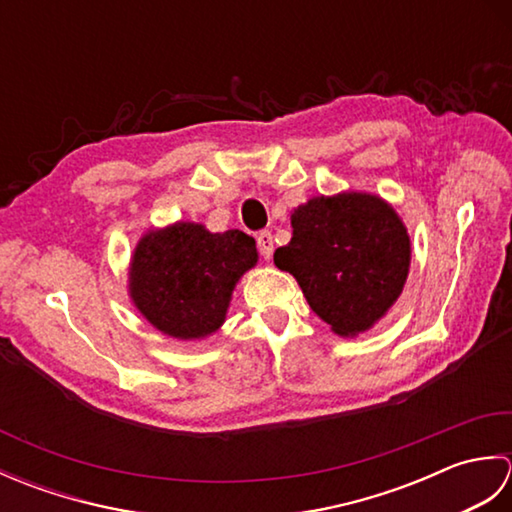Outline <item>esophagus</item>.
Instances as JSON below:
<instances>
[{"label": "esophagus", "instance_id": "1", "mask_svg": "<svg viewBox=\"0 0 512 512\" xmlns=\"http://www.w3.org/2000/svg\"><path fill=\"white\" fill-rule=\"evenodd\" d=\"M257 248H259V253H262L264 259L273 257L275 246H273V235H270V231H262L257 235Z\"/></svg>", "mask_w": 512, "mask_h": 512}]
</instances>
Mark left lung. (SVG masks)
<instances>
[{"label": "left lung", "instance_id": "obj_1", "mask_svg": "<svg viewBox=\"0 0 512 512\" xmlns=\"http://www.w3.org/2000/svg\"><path fill=\"white\" fill-rule=\"evenodd\" d=\"M409 235L369 193L312 198L292 213L275 266L299 281L310 308L341 336L365 332L394 306L409 273Z\"/></svg>", "mask_w": 512, "mask_h": 512}]
</instances>
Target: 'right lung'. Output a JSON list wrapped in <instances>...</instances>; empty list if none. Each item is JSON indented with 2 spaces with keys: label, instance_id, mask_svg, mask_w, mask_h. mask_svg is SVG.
Masks as SVG:
<instances>
[{
  "label": "right lung",
  "instance_id": "obj_1",
  "mask_svg": "<svg viewBox=\"0 0 512 512\" xmlns=\"http://www.w3.org/2000/svg\"><path fill=\"white\" fill-rule=\"evenodd\" d=\"M257 264L255 239L178 222L140 239L129 292L143 317L176 339H200L226 319L233 288Z\"/></svg>",
  "mask_w": 512,
  "mask_h": 512
}]
</instances>
